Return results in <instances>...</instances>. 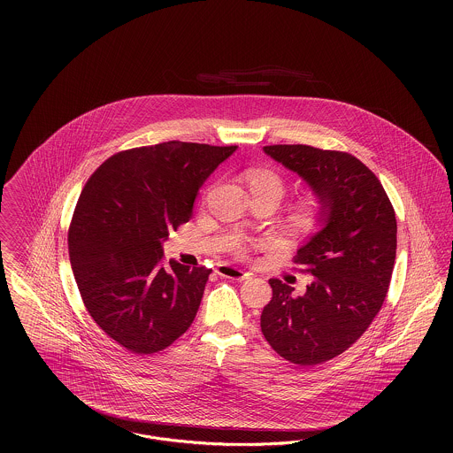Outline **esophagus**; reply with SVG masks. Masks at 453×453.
<instances>
[{
  "instance_id": "1",
  "label": "esophagus",
  "mask_w": 453,
  "mask_h": 453,
  "mask_svg": "<svg viewBox=\"0 0 453 453\" xmlns=\"http://www.w3.org/2000/svg\"><path fill=\"white\" fill-rule=\"evenodd\" d=\"M217 273L220 277H226V279H233V280L242 281L246 280L250 277L248 272L236 268V266H231V265H219L216 270Z\"/></svg>"
}]
</instances>
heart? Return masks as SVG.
<instances>
[{"label": "heart", "mask_w": 453, "mask_h": 453, "mask_svg": "<svg viewBox=\"0 0 453 453\" xmlns=\"http://www.w3.org/2000/svg\"><path fill=\"white\" fill-rule=\"evenodd\" d=\"M244 180L248 183L251 195L272 196L279 202L285 194V181L280 174L273 170L253 168L244 173ZM319 217H321L319 200L316 196H307V198H302L301 202L294 207L290 214V224L301 231H305V229H311L319 220ZM234 248L242 250L244 242L236 241Z\"/></svg>", "instance_id": "heart-1"}]
</instances>
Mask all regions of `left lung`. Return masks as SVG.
Instances as JSON below:
<instances>
[{"label":"left lung","instance_id":"obj_1","mask_svg":"<svg viewBox=\"0 0 453 453\" xmlns=\"http://www.w3.org/2000/svg\"><path fill=\"white\" fill-rule=\"evenodd\" d=\"M263 151L299 174L321 217L296 257L312 280L302 296L268 280L273 297L261 312V333L285 360L318 365L353 345L380 311L395 259V214L377 176L348 152L302 144Z\"/></svg>","mask_w":453,"mask_h":453}]
</instances>
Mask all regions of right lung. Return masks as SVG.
Instances as JSON below:
<instances>
[{
	"label": "right lung",
	"instance_id": "add662e5",
	"mask_svg": "<svg viewBox=\"0 0 453 453\" xmlns=\"http://www.w3.org/2000/svg\"><path fill=\"white\" fill-rule=\"evenodd\" d=\"M236 150L170 141L119 152L80 195L67 239L73 273L93 321L130 353L161 351L194 323L212 270L166 265L163 242Z\"/></svg>",
	"mask_w": 453,
	"mask_h": 453
}]
</instances>
